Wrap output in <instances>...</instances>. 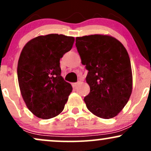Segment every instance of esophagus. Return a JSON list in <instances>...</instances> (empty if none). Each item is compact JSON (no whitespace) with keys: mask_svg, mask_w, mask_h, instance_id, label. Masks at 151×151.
Wrapping results in <instances>:
<instances>
[{"mask_svg":"<svg viewBox=\"0 0 151 151\" xmlns=\"http://www.w3.org/2000/svg\"><path fill=\"white\" fill-rule=\"evenodd\" d=\"M79 84V82H75V83H72V86H73L74 88H75V87H77V85H78V84Z\"/></svg>","mask_w":151,"mask_h":151,"instance_id":"esophagus-1","label":"esophagus"}]
</instances>
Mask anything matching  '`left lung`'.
Instances as JSON below:
<instances>
[{"instance_id": "left-lung-1", "label": "left lung", "mask_w": 151, "mask_h": 151, "mask_svg": "<svg viewBox=\"0 0 151 151\" xmlns=\"http://www.w3.org/2000/svg\"><path fill=\"white\" fill-rule=\"evenodd\" d=\"M81 63L88 72L86 107L101 119L115 117L129 101L133 88L131 61L120 41L107 35L76 37Z\"/></svg>"}]
</instances>
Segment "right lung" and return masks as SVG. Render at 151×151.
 I'll return each instance as SVG.
<instances>
[{"label": "right lung", "instance_id": "obj_1", "mask_svg": "<svg viewBox=\"0 0 151 151\" xmlns=\"http://www.w3.org/2000/svg\"><path fill=\"white\" fill-rule=\"evenodd\" d=\"M74 42V37L64 35H40L27 42L20 53L19 87L27 109L40 119L59 115L72 92V85L61 76L60 60Z\"/></svg>", "mask_w": 151, "mask_h": 151}]
</instances>
